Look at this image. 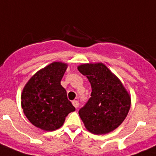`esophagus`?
Returning a JSON list of instances; mask_svg holds the SVG:
<instances>
[{
  "mask_svg": "<svg viewBox=\"0 0 156 156\" xmlns=\"http://www.w3.org/2000/svg\"><path fill=\"white\" fill-rule=\"evenodd\" d=\"M72 104L74 105V108H78V105H79V103H78V101H72Z\"/></svg>",
  "mask_w": 156,
  "mask_h": 156,
  "instance_id": "34e87169",
  "label": "esophagus"
}]
</instances>
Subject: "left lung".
<instances>
[{
	"instance_id": "8db88e82",
	"label": "left lung",
	"mask_w": 156,
	"mask_h": 156,
	"mask_svg": "<svg viewBox=\"0 0 156 156\" xmlns=\"http://www.w3.org/2000/svg\"><path fill=\"white\" fill-rule=\"evenodd\" d=\"M78 70L91 84V97L78 112L88 131L97 135L115 130L126 118L129 93L115 74L103 63H82Z\"/></svg>"
}]
</instances>
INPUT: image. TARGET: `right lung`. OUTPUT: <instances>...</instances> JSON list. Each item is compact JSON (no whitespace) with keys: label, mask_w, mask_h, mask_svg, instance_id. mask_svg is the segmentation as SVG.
<instances>
[{"label":"right lung","mask_w":156,"mask_h":156,"mask_svg":"<svg viewBox=\"0 0 156 156\" xmlns=\"http://www.w3.org/2000/svg\"><path fill=\"white\" fill-rule=\"evenodd\" d=\"M67 63L53 62L30 78L21 94V106L27 119L44 131L60 128L75 108L67 97L60 82Z\"/></svg>","instance_id":"1"}]
</instances>
